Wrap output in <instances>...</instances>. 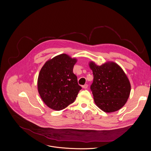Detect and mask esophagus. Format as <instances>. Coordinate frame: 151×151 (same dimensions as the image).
<instances>
[{"label": "esophagus", "mask_w": 151, "mask_h": 151, "mask_svg": "<svg viewBox=\"0 0 151 151\" xmlns=\"http://www.w3.org/2000/svg\"><path fill=\"white\" fill-rule=\"evenodd\" d=\"M82 87L83 88H87V87H88V85L87 84H84V85H83V86H82Z\"/></svg>", "instance_id": "34e87169"}]
</instances>
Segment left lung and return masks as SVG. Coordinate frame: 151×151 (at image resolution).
I'll return each mask as SVG.
<instances>
[{
	"instance_id": "obj_1",
	"label": "left lung",
	"mask_w": 151,
	"mask_h": 151,
	"mask_svg": "<svg viewBox=\"0 0 151 151\" xmlns=\"http://www.w3.org/2000/svg\"><path fill=\"white\" fill-rule=\"evenodd\" d=\"M89 67L94 76L90 88L96 105L107 113L121 109L131 91L130 81L122 68L112 61L101 65L90 61Z\"/></svg>"
}]
</instances>
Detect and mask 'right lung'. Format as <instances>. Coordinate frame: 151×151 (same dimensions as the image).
Masks as SVG:
<instances>
[{
	"mask_svg": "<svg viewBox=\"0 0 151 151\" xmlns=\"http://www.w3.org/2000/svg\"><path fill=\"white\" fill-rule=\"evenodd\" d=\"M76 62V58L61 54L49 60L41 68L37 90L42 100L51 109H65L75 101L82 89L73 73Z\"/></svg>",
	"mask_w": 151,
	"mask_h": 151,
	"instance_id": "right-lung-1",
	"label": "right lung"
}]
</instances>
